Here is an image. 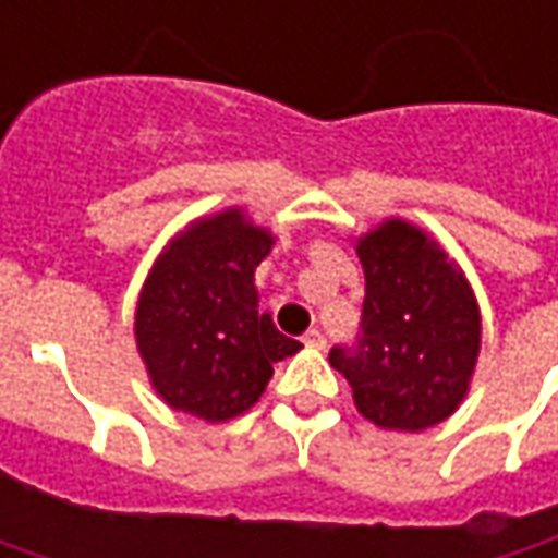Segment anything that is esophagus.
Instances as JSON below:
<instances>
[{"label": "esophagus", "mask_w": 558, "mask_h": 558, "mask_svg": "<svg viewBox=\"0 0 558 558\" xmlns=\"http://www.w3.org/2000/svg\"><path fill=\"white\" fill-rule=\"evenodd\" d=\"M305 345H312V349H324V345H327V337H324L317 327H312V330L305 333Z\"/></svg>", "instance_id": "esophagus-1"}]
</instances>
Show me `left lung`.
Masks as SVG:
<instances>
[{
    "label": "left lung",
    "mask_w": 558,
    "mask_h": 558,
    "mask_svg": "<svg viewBox=\"0 0 558 558\" xmlns=\"http://www.w3.org/2000/svg\"><path fill=\"white\" fill-rule=\"evenodd\" d=\"M364 308L355 345L330 349L357 413L379 429L423 433L470 392L482 315L470 280L411 221L386 219L357 238Z\"/></svg>",
    "instance_id": "left-lung-1"
}]
</instances>
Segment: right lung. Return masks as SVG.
<instances>
[{
	"label": "right lung",
	"instance_id": "obj_1",
	"mask_svg": "<svg viewBox=\"0 0 558 558\" xmlns=\"http://www.w3.org/2000/svg\"><path fill=\"white\" fill-rule=\"evenodd\" d=\"M271 246V231L234 206L191 221L154 262L135 342L169 408L206 423L234 420L259 401L275 364L302 349L259 312L253 280Z\"/></svg>",
	"mask_w": 558,
	"mask_h": 558
}]
</instances>
